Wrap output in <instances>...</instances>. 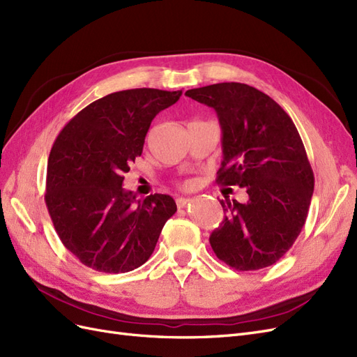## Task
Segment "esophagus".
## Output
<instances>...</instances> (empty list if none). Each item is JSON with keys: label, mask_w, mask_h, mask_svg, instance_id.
Returning a JSON list of instances; mask_svg holds the SVG:
<instances>
[{"label": "esophagus", "mask_w": 357, "mask_h": 357, "mask_svg": "<svg viewBox=\"0 0 357 357\" xmlns=\"http://www.w3.org/2000/svg\"><path fill=\"white\" fill-rule=\"evenodd\" d=\"M189 202H190V199H189V198H185V197H178V198L176 199V204H177L178 208L186 207V205H188Z\"/></svg>", "instance_id": "esophagus-1"}]
</instances>
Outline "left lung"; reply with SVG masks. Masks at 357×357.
<instances>
[{
  "instance_id": "8db88e82",
  "label": "left lung",
  "mask_w": 357,
  "mask_h": 357,
  "mask_svg": "<svg viewBox=\"0 0 357 357\" xmlns=\"http://www.w3.org/2000/svg\"><path fill=\"white\" fill-rule=\"evenodd\" d=\"M214 109L222 128L218 183L245 188L248 199L220 201L226 213L210 235L215 256L240 271L275 264L305 223L314 174L289 114L244 83H215L186 91Z\"/></svg>"
}]
</instances>
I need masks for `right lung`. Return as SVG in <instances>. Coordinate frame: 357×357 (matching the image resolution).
Masks as SVG:
<instances>
[{
	"mask_svg": "<svg viewBox=\"0 0 357 357\" xmlns=\"http://www.w3.org/2000/svg\"><path fill=\"white\" fill-rule=\"evenodd\" d=\"M181 91L128 89L84 107L63 126L47 160L46 205L62 244L95 271L121 274L153 253L177 211L169 195L137 199L123 174L142 156L155 116Z\"/></svg>",
	"mask_w": 357,
	"mask_h": 357,
	"instance_id": "right-lung-1",
	"label": "right lung"
}]
</instances>
